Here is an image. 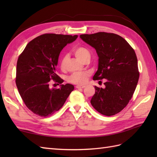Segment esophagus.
Instances as JSON below:
<instances>
[{"mask_svg": "<svg viewBox=\"0 0 157 157\" xmlns=\"http://www.w3.org/2000/svg\"><path fill=\"white\" fill-rule=\"evenodd\" d=\"M86 87L85 86H82V85H77L76 86H75V88H81V89H82V88H84Z\"/></svg>", "mask_w": 157, "mask_h": 157, "instance_id": "34e87169", "label": "esophagus"}]
</instances>
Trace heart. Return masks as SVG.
Segmentation results:
<instances>
[{
    "label": "heart",
    "instance_id": "obj_1",
    "mask_svg": "<svg viewBox=\"0 0 157 157\" xmlns=\"http://www.w3.org/2000/svg\"><path fill=\"white\" fill-rule=\"evenodd\" d=\"M73 52L76 57L82 62H84L86 59H90V53L88 50L84 47V46H75V48H73ZM67 59V57L66 56H63L61 60L60 67H61V70L65 69ZM88 76L89 73L86 71L74 73L69 77L68 80L69 82L73 83V84H83L87 82Z\"/></svg>",
    "mask_w": 157,
    "mask_h": 157
}]
</instances>
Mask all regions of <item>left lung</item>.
Listing matches in <instances>:
<instances>
[{
    "label": "left lung",
    "instance_id": "1",
    "mask_svg": "<svg viewBox=\"0 0 157 157\" xmlns=\"http://www.w3.org/2000/svg\"><path fill=\"white\" fill-rule=\"evenodd\" d=\"M79 37L95 48L98 56V70L93 79H106L105 88L94 86L91 105L102 115H114L128 104L138 84V59L134 50L124 38L113 33L98 32Z\"/></svg>",
    "mask_w": 157,
    "mask_h": 157
}]
</instances>
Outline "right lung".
<instances>
[{
  "label": "right lung",
  "instance_id": "1",
  "mask_svg": "<svg viewBox=\"0 0 157 157\" xmlns=\"http://www.w3.org/2000/svg\"><path fill=\"white\" fill-rule=\"evenodd\" d=\"M78 37L55 34L39 36L29 42L19 55L16 85L26 106L35 114L44 117L53 115L74 89L70 84L60 85L58 89L50 88L49 82H63L56 70L60 52Z\"/></svg>",
  "mask_w": 157,
  "mask_h": 157
}]
</instances>
